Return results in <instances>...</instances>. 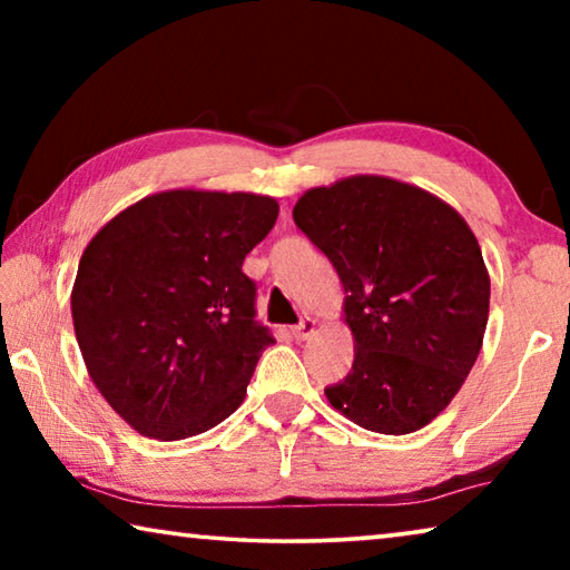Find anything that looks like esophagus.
<instances>
[{
  "label": "esophagus",
  "mask_w": 570,
  "mask_h": 570,
  "mask_svg": "<svg viewBox=\"0 0 570 570\" xmlns=\"http://www.w3.org/2000/svg\"><path fill=\"white\" fill-rule=\"evenodd\" d=\"M314 332H316V320H312V316H306V320H302V324H296L292 330L296 340H308Z\"/></svg>",
  "instance_id": "1"
}]
</instances>
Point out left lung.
<instances>
[{
	"mask_svg": "<svg viewBox=\"0 0 570 570\" xmlns=\"http://www.w3.org/2000/svg\"><path fill=\"white\" fill-rule=\"evenodd\" d=\"M294 224L340 274L354 340L352 372L326 400L380 435L422 430L460 392L485 336L490 274L475 234L430 190L366 173L308 188Z\"/></svg>",
	"mask_w": 570,
	"mask_h": 570,
	"instance_id": "obj_1",
	"label": "left lung"
}]
</instances>
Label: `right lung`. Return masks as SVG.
Segmentation results:
<instances>
[{"label": "right lung", "mask_w": 570, "mask_h": 570, "mask_svg": "<svg viewBox=\"0 0 570 570\" xmlns=\"http://www.w3.org/2000/svg\"><path fill=\"white\" fill-rule=\"evenodd\" d=\"M258 193L173 188L110 218L72 284V324L105 402L140 435H200L238 410L274 340L240 272L274 228Z\"/></svg>", "instance_id": "1"}]
</instances>
